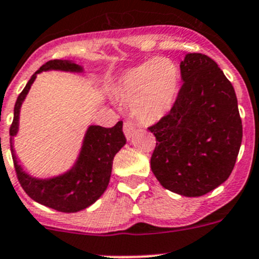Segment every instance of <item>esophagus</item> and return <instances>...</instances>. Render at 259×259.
I'll return each mask as SVG.
<instances>
[{"label":"esophagus","instance_id":"34e87169","mask_svg":"<svg viewBox=\"0 0 259 259\" xmlns=\"http://www.w3.org/2000/svg\"><path fill=\"white\" fill-rule=\"evenodd\" d=\"M135 126H134V124H132V122L130 121H125L124 122V134H125V137L127 138V139H130V138L133 137V134H134L135 133Z\"/></svg>","mask_w":259,"mask_h":259}]
</instances>
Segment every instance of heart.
Segmentation results:
<instances>
[{
  "instance_id": "1",
  "label": "heart",
  "mask_w": 259,
  "mask_h": 259,
  "mask_svg": "<svg viewBox=\"0 0 259 259\" xmlns=\"http://www.w3.org/2000/svg\"><path fill=\"white\" fill-rule=\"evenodd\" d=\"M179 69L165 57L144 62L122 75L116 88L121 101L143 122L158 121L170 111L179 89Z\"/></svg>"
}]
</instances>
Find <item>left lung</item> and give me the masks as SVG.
Returning <instances> with one entry per match:
<instances>
[{"mask_svg": "<svg viewBox=\"0 0 259 259\" xmlns=\"http://www.w3.org/2000/svg\"><path fill=\"white\" fill-rule=\"evenodd\" d=\"M183 82L170 111L148 129L156 145L150 159L165 189L200 197L231 176L242 143V120L233 85L215 61L188 54Z\"/></svg>", "mask_w": 259, "mask_h": 259, "instance_id": "1", "label": "left lung"}]
</instances>
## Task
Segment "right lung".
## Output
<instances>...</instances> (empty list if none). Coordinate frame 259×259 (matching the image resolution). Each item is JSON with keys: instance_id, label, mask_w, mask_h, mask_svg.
<instances>
[{"instance_id": "right-lung-1", "label": "right lung", "mask_w": 259, "mask_h": 259, "mask_svg": "<svg viewBox=\"0 0 259 259\" xmlns=\"http://www.w3.org/2000/svg\"><path fill=\"white\" fill-rule=\"evenodd\" d=\"M46 70L81 71L79 65L62 60H50L32 75L25 89L18 95L14 109V120L10 126V137H15L18 129V115L23 99L27 95L36 74ZM126 143L122 133V121L113 127L91 125L83 139L82 149L74 168L62 176L51 179H36L26 174L18 165L15 150L11 153L15 170L26 194L40 204L64 213H75L88 208L103 195L108 188L115 154Z\"/></svg>"}]
</instances>
